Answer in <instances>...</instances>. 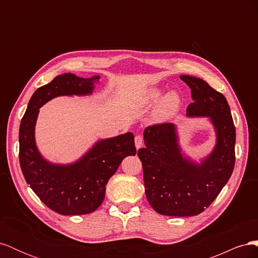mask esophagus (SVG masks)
<instances>
[{"label": "esophagus", "instance_id": "obj_1", "mask_svg": "<svg viewBox=\"0 0 258 258\" xmlns=\"http://www.w3.org/2000/svg\"><path fill=\"white\" fill-rule=\"evenodd\" d=\"M135 144H136L137 150H139V148H141L142 145H143V137L136 136V138H135Z\"/></svg>", "mask_w": 258, "mask_h": 258}]
</instances>
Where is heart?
<instances>
[{
	"mask_svg": "<svg viewBox=\"0 0 258 258\" xmlns=\"http://www.w3.org/2000/svg\"><path fill=\"white\" fill-rule=\"evenodd\" d=\"M161 97V90L158 88H152L146 91L143 98V102L145 104H153L157 102ZM179 105H181V98L175 91H170L167 95L163 96L159 103L156 107L154 112V119L155 121H165L171 118L175 113L178 111Z\"/></svg>",
	"mask_w": 258,
	"mask_h": 258,
	"instance_id": "heart-1",
	"label": "heart"
}]
</instances>
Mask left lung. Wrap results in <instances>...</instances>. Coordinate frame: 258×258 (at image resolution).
Masks as SVG:
<instances>
[{"instance_id": "obj_1", "label": "left lung", "mask_w": 258, "mask_h": 258, "mask_svg": "<svg viewBox=\"0 0 258 258\" xmlns=\"http://www.w3.org/2000/svg\"><path fill=\"white\" fill-rule=\"evenodd\" d=\"M191 89L188 117H209L216 144L197 163L182 154L174 123H159L144 130L142 161L146 198L156 212L169 216H194L204 212L228 182L235 167L236 128L227 100L201 79L179 76Z\"/></svg>"}]
</instances>
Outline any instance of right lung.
Returning <instances> with one entry per match:
<instances>
[{
	"instance_id": "add662e5",
	"label": "right lung",
	"mask_w": 258,
	"mask_h": 258,
	"mask_svg": "<svg viewBox=\"0 0 258 258\" xmlns=\"http://www.w3.org/2000/svg\"><path fill=\"white\" fill-rule=\"evenodd\" d=\"M100 76L83 79L72 73L59 75L36 89L19 128V161L22 174L44 204L61 215H81L96 211L105 196V185L123 158L135 156L131 132L100 140L82 158L70 165H56L38 152L34 130L40 107L59 96H87Z\"/></svg>"
}]
</instances>
